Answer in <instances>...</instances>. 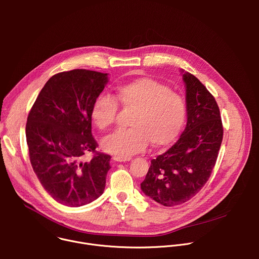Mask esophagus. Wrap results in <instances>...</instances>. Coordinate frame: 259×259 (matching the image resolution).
<instances>
[{"label": "esophagus", "mask_w": 259, "mask_h": 259, "mask_svg": "<svg viewBox=\"0 0 259 259\" xmlns=\"http://www.w3.org/2000/svg\"><path fill=\"white\" fill-rule=\"evenodd\" d=\"M114 161L116 162H127V161H130L132 158L131 157H120V156H115L113 157Z\"/></svg>", "instance_id": "34e87169"}]
</instances>
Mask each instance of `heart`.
<instances>
[{
	"label": "heart",
	"mask_w": 259,
	"mask_h": 259,
	"mask_svg": "<svg viewBox=\"0 0 259 259\" xmlns=\"http://www.w3.org/2000/svg\"><path fill=\"white\" fill-rule=\"evenodd\" d=\"M118 103L135 110L129 124L132 128L105 137L102 147L120 157L143 151L149 140L156 147L169 144L187 118V103L181 94L154 79L139 78L118 86L115 98L100 95L94 100L91 119L96 127L105 131L115 124Z\"/></svg>",
	"instance_id": "obj_1"
}]
</instances>
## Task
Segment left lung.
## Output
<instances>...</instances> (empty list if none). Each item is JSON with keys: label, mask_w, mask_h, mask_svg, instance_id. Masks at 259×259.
I'll use <instances>...</instances> for the list:
<instances>
[{"label": "left lung", "mask_w": 259, "mask_h": 259, "mask_svg": "<svg viewBox=\"0 0 259 259\" xmlns=\"http://www.w3.org/2000/svg\"><path fill=\"white\" fill-rule=\"evenodd\" d=\"M183 81L187 87L186 129L167 152L152 160L140 184L147 197L167 207L186 203L202 190L224 137L214 96L190 72L183 73Z\"/></svg>", "instance_id": "8db88e82"}]
</instances>
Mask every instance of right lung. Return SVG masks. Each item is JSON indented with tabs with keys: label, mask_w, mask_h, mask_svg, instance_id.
Masks as SVG:
<instances>
[{
	"label": "right lung",
	"mask_w": 259,
	"mask_h": 259,
	"mask_svg": "<svg viewBox=\"0 0 259 259\" xmlns=\"http://www.w3.org/2000/svg\"><path fill=\"white\" fill-rule=\"evenodd\" d=\"M107 83V73L72 69L52 76L29 110L25 127L31 167L58 203L80 207L105 188L110 156L96 151L91 108ZM88 152L95 155L84 161Z\"/></svg>",
	"instance_id": "1"
}]
</instances>
